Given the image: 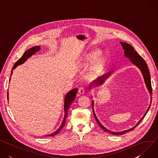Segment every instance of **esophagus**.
Returning <instances> with one entry per match:
<instances>
[{
  "instance_id": "esophagus-1",
  "label": "esophagus",
  "mask_w": 158,
  "mask_h": 158,
  "mask_svg": "<svg viewBox=\"0 0 158 158\" xmlns=\"http://www.w3.org/2000/svg\"><path fill=\"white\" fill-rule=\"evenodd\" d=\"M78 92L80 94H83L85 93V89L84 87H80L78 90Z\"/></svg>"
}]
</instances>
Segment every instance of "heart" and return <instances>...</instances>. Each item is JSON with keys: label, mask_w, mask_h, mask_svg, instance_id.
<instances>
[{"label": "heart", "mask_w": 158, "mask_h": 158, "mask_svg": "<svg viewBox=\"0 0 158 158\" xmlns=\"http://www.w3.org/2000/svg\"><path fill=\"white\" fill-rule=\"evenodd\" d=\"M100 54H101V51L98 50H96V51L88 52L85 55L83 60H82V65H87L89 64H91L100 56ZM104 63H105L104 58L99 57L94 62L92 67V70L94 71H98L100 70L101 68H102V67L104 65Z\"/></svg>", "instance_id": "obj_1"}]
</instances>
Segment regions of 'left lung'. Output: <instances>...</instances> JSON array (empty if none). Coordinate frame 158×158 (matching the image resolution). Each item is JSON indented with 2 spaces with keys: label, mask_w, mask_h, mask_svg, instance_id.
Returning <instances> with one entry per match:
<instances>
[{
  "label": "left lung",
  "mask_w": 158,
  "mask_h": 158,
  "mask_svg": "<svg viewBox=\"0 0 158 158\" xmlns=\"http://www.w3.org/2000/svg\"><path fill=\"white\" fill-rule=\"evenodd\" d=\"M121 46L124 49V55L126 58H129V60L131 62V63H132L134 65H136V67H138V68L139 69V70L141 71L143 78H144V81L145 82V84L146 85V87L148 90V92L149 93L150 95H151V102L149 106V107H148V109L146 110L145 114H144V116L141 118V119L138 121V123L135 125L133 127L127 129V130H125L123 131H120V132H113L111 131L109 129H107V128H106L101 123V122L99 121V119H98L95 112H94V101H92V106H93V114L95 118V119L96 121V122L98 123V125L106 132H108L109 134H111L112 135H123L125 133L131 131L132 130H133L135 127H136L141 122V121L144 119V118L145 117V116L146 115V114L148 113V112L151 106V101H152V97H151V94H152V87H151V77H150V74H149V69L148 67V65L146 64V62H145V60L143 59V58L134 50V49L132 48V46L131 45L126 43V42H120ZM112 74V72H109L108 73H106V74H103L101 77H99L98 79H96V80L93 81V82H91V84H89V88L91 89L92 87H98L99 86L101 85H102V84H104V82H105V81ZM93 98V97H91Z\"/></svg>",
  "instance_id": "obj_1"
}]
</instances>
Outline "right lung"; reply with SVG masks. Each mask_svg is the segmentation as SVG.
<instances>
[{"instance_id": "1", "label": "right lung", "mask_w": 158, "mask_h": 158, "mask_svg": "<svg viewBox=\"0 0 158 158\" xmlns=\"http://www.w3.org/2000/svg\"><path fill=\"white\" fill-rule=\"evenodd\" d=\"M40 50V46H34V47L28 49L27 51H26L24 52V54L22 55V56L15 63L14 65L13 66V68L11 71V72H12L11 76L13 73V70L15 69L18 65L24 64L29 57H31L32 55L35 54L37 52H38ZM10 78L9 79V82H10ZM77 91H78V89L77 88L74 89H72L71 91H70L69 93H67L66 94V95L64 98V118L63 121L61 123V125L55 132L51 133V134L46 135L45 136H55V135L57 134L60 131V130L62 129V127H63V126L65 124V119H66V118H67V113H68V109H69V107H70L71 104H72V102L75 99V98L76 96V94L77 93ZM7 100L9 101V92H7Z\"/></svg>"}]
</instances>
